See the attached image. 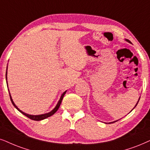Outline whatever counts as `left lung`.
<instances>
[{"instance_id":"8db88e82","label":"left lung","mask_w":150,"mask_h":150,"mask_svg":"<svg viewBox=\"0 0 150 150\" xmlns=\"http://www.w3.org/2000/svg\"><path fill=\"white\" fill-rule=\"evenodd\" d=\"M126 41H127V42H129V43H131V41H130L129 40H128V39H126ZM139 100H140V98H139V99H138V102H137V103H136V105H135V107H134V108H135V107H136V105H138V101H139ZM133 109H132V110H133ZM116 121H117V120H116ZM116 121H114V122H109V123H113V122H116Z\"/></svg>"}]
</instances>
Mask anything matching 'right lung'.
Instances as JSON below:
<instances>
[{
    "label": "right lung",
    "mask_w": 150,
    "mask_h": 150,
    "mask_svg": "<svg viewBox=\"0 0 150 150\" xmlns=\"http://www.w3.org/2000/svg\"><path fill=\"white\" fill-rule=\"evenodd\" d=\"M6 81H7V72H6ZM66 93V91H64L63 93L62 94V96H61V98H60V99H59V102H58V103L57 104V105H56V107L54 108V109H52V111H50V112H49V113H44V114H41V115H30V114H27V113H24V112H23L22 111H21V110L18 109V107H16V105H15L14 104V102H13V100H12V97H11V95H10V93H9V97H10V100H11V101H12V105H14V107L16 108V109L18 110V111H20L21 113H22V114H23V115H25V116H27L28 117H29L30 119H31V120H37V121H39V120H43V119H45V118H47V117H50V116H51V115H52L53 114H54V113L56 112L58 110V109H59V106H60V105H61V103H62V100H63V98H64V95H65V93Z\"/></svg>",
    "instance_id": "right-lung-1"
}]
</instances>
